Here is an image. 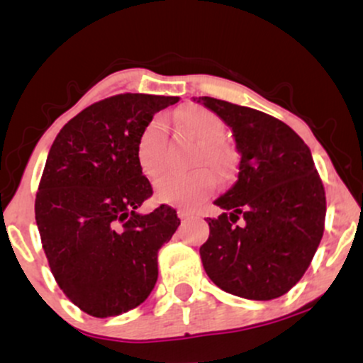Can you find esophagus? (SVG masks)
Listing matches in <instances>:
<instances>
[{
  "mask_svg": "<svg viewBox=\"0 0 363 363\" xmlns=\"http://www.w3.org/2000/svg\"><path fill=\"white\" fill-rule=\"evenodd\" d=\"M177 216H179V218H181V220H186V218H189L191 213H189V211H187V210H182V208H179V210H177Z\"/></svg>",
  "mask_w": 363,
  "mask_h": 363,
  "instance_id": "34e87169",
  "label": "esophagus"
}]
</instances>
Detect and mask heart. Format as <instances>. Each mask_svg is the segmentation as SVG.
Returning <instances> with one entry per match:
<instances>
[{"mask_svg": "<svg viewBox=\"0 0 363 363\" xmlns=\"http://www.w3.org/2000/svg\"><path fill=\"white\" fill-rule=\"evenodd\" d=\"M174 123L182 135L199 143L194 165H208L216 174L228 169V152L220 143L225 124L218 114L201 106H186L174 116ZM165 143L167 126L164 119L155 118L141 129L136 140V164L145 177L155 179L165 169ZM215 179L205 169L189 174H164L155 182L157 201L165 205L194 208L213 193Z\"/></svg>", "mask_w": 363, "mask_h": 363, "instance_id": "1", "label": "heart"}]
</instances>
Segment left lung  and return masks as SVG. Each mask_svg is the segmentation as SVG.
<instances>
[{
	"label": "left lung",
	"instance_id": "obj_1",
	"mask_svg": "<svg viewBox=\"0 0 363 363\" xmlns=\"http://www.w3.org/2000/svg\"><path fill=\"white\" fill-rule=\"evenodd\" d=\"M232 128L239 177L215 201L199 247L216 286L251 301L281 297L309 268L323 239L326 194L311 150L280 119L251 107L199 97Z\"/></svg>",
	"mask_w": 363,
	"mask_h": 363
}]
</instances>
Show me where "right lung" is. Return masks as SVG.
Returning <instances> with one entry per match:
<instances>
[{
	"instance_id": "obj_1",
	"label": "right lung",
	"mask_w": 363,
	"mask_h": 363,
	"mask_svg": "<svg viewBox=\"0 0 363 363\" xmlns=\"http://www.w3.org/2000/svg\"><path fill=\"white\" fill-rule=\"evenodd\" d=\"M176 102L147 94L104 99L68 121L49 150L35 222L60 289L94 318L147 301L158 249L181 223L167 205L138 213L153 191L136 164L141 129Z\"/></svg>"
}]
</instances>
